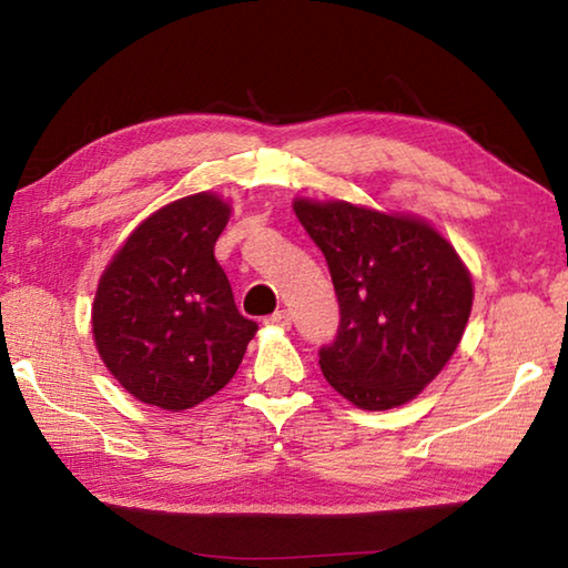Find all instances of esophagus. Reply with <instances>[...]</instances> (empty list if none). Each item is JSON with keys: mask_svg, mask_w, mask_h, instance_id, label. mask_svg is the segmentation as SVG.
Here are the masks:
<instances>
[{"mask_svg": "<svg viewBox=\"0 0 568 568\" xmlns=\"http://www.w3.org/2000/svg\"><path fill=\"white\" fill-rule=\"evenodd\" d=\"M265 323L273 325V328H291V313H287V311H275L273 315H267Z\"/></svg>", "mask_w": 568, "mask_h": 568, "instance_id": "esophagus-1", "label": "esophagus"}]
</instances>
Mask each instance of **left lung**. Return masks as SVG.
<instances>
[{
    "instance_id": "left-lung-1",
    "label": "left lung",
    "mask_w": 568,
    "mask_h": 568,
    "mask_svg": "<svg viewBox=\"0 0 568 568\" xmlns=\"http://www.w3.org/2000/svg\"><path fill=\"white\" fill-rule=\"evenodd\" d=\"M293 210L323 250L341 305L338 335L321 351L325 381L363 410L413 400L464 338L474 305L466 263L416 215L307 197Z\"/></svg>"
}]
</instances>
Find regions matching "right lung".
<instances>
[{
  "label": "right lung",
  "mask_w": 568,
  "mask_h": 568,
  "mask_svg": "<svg viewBox=\"0 0 568 568\" xmlns=\"http://www.w3.org/2000/svg\"><path fill=\"white\" fill-rule=\"evenodd\" d=\"M230 203L195 192L160 207L112 255L92 303L102 363L134 398L187 410L235 376L257 333L215 261Z\"/></svg>",
  "instance_id": "right-lung-1"
}]
</instances>
